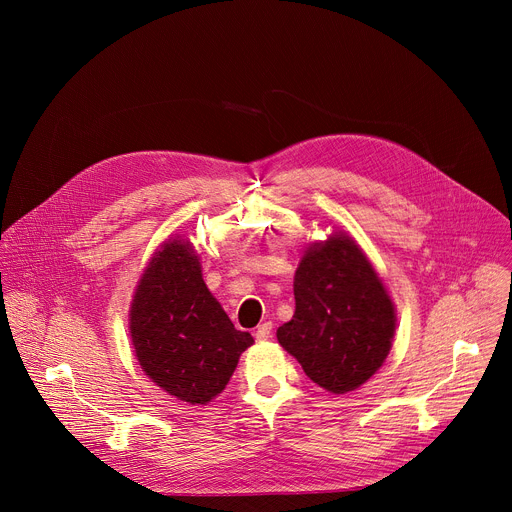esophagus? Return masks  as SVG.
<instances>
[{"mask_svg": "<svg viewBox=\"0 0 512 512\" xmlns=\"http://www.w3.org/2000/svg\"><path fill=\"white\" fill-rule=\"evenodd\" d=\"M271 332H273V324H271V322H263V324L255 330V338H257L259 342L269 340V338H271Z\"/></svg>", "mask_w": 512, "mask_h": 512, "instance_id": "34e87169", "label": "esophagus"}]
</instances>
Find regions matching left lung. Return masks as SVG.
<instances>
[{
  "instance_id": "1",
  "label": "left lung",
  "mask_w": 512,
  "mask_h": 512,
  "mask_svg": "<svg viewBox=\"0 0 512 512\" xmlns=\"http://www.w3.org/2000/svg\"><path fill=\"white\" fill-rule=\"evenodd\" d=\"M294 296V318L277 328V340L316 385L342 395L381 369L395 334V308L350 237L330 235L306 251Z\"/></svg>"
}]
</instances>
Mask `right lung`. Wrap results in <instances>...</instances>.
Wrapping results in <instances>:
<instances>
[{"label":"right lung","instance_id":"obj_1","mask_svg":"<svg viewBox=\"0 0 512 512\" xmlns=\"http://www.w3.org/2000/svg\"><path fill=\"white\" fill-rule=\"evenodd\" d=\"M135 356L158 387L192 405L221 393L249 332L233 326L208 291L188 241H168L139 279L129 314Z\"/></svg>","mask_w":512,"mask_h":512}]
</instances>
